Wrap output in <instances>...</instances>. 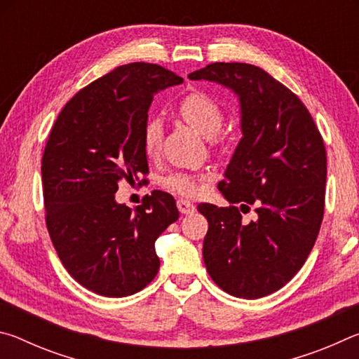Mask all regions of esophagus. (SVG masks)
Returning <instances> with one entry per match:
<instances>
[{"label":"esophagus","instance_id":"esophagus-1","mask_svg":"<svg viewBox=\"0 0 359 359\" xmlns=\"http://www.w3.org/2000/svg\"><path fill=\"white\" fill-rule=\"evenodd\" d=\"M177 209L180 210V214L188 215V214H193L194 209H196V208H194L193 203L187 201V199H179V201H177Z\"/></svg>","mask_w":359,"mask_h":359}]
</instances>
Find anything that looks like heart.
I'll use <instances>...</instances> for the list:
<instances>
[{
    "label": "heart",
    "mask_w": 359,
    "mask_h": 359,
    "mask_svg": "<svg viewBox=\"0 0 359 359\" xmlns=\"http://www.w3.org/2000/svg\"><path fill=\"white\" fill-rule=\"evenodd\" d=\"M179 114L191 128L205 137H214L223 125V107L214 96L204 92L187 95L179 104ZM163 139V126L158 118H149L142 128V147L145 155L154 158L160 151ZM201 179L188 172H171L163 179V185L169 191L180 196H194L199 190Z\"/></svg>",
    "instance_id": "1"
}]
</instances>
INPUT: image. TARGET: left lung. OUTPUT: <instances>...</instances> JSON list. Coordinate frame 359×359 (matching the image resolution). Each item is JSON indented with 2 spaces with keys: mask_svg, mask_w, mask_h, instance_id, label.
<instances>
[{
  "mask_svg": "<svg viewBox=\"0 0 359 359\" xmlns=\"http://www.w3.org/2000/svg\"><path fill=\"white\" fill-rule=\"evenodd\" d=\"M239 98L242 137L218 190L231 204H199L208 218L203 258L218 287L258 299L293 278L317 241L325 210L326 150L311 112L258 66L212 63L188 74ZM257 205V218L241 211Z\"/></svg>",
  "mask_w": 359,
  "mask_h": 359,
  "instance_id": "1",
  "label": "left lung"
}]
</instances>
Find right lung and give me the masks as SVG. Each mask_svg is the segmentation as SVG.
<instances>
[{
  "label": "right lung",
  "mask_w": 359,
  "mask_h": 359,
  "mask_svg": "<svg viewBox=\"0 0 359 359\" xmlns=\"http://www.w3.org/2000/svg\"><path fill=\"white\" fill-rule=\"evenodd\" d=\"M182 82L158 65L118 66L72 96L48 136L41 165L48 234L65 269L96 294H135L160 269L155 241L179 218L174 198L154 190L133 210L115 193L149 172L142 128L151 100Z\"/></svg>",
  "instance_id": "1"
}]
</instances>
